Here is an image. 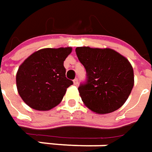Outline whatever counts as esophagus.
Masks as SVG:
<instances>
[{
    "label": "esophagus",
    "instance_id": "1",
    "mask_svg": "<svg viewBox=\"0 0 152 152\" xmlns=\"http://www.w3.org/2000/svg\"><path fill=\"white\" fill-rule=\"evenodd\" d=\"M73 84H74L75 85H79V80H78V79H77V78L73 79Z\"/></svg>",
    "mask_w": 152,
    "mask_h": 152
}]
</instances>
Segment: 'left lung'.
<instances>
[{
	"mask_svg": "<svg viewBox=\"0 0 152 152\" xmlns=\"http://www.w3.org/2000/svg\"><path fill=\"white\" fill-rule=\"evenodd\" d=\"M75 51L86 70V82L78 89L85 106L99 114L121 107L134 86V70L129 60L109 48L83 46Z\"/></svg>",
	"mask_w": 152,
	"mask_h": 152,
	"instance_id": "obj_1",
	"label": "left lung"
}]
</instances>
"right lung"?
I'll return each mask as SVG.
<instances>
[{
    "instance_id": "add662e5",
    "label": "right lung",
    "mask_w": 152,
    "mask_h": 152,
    "mask_svg": "<svg viewBox=\"0 0 152 152\" xmlns=\"http://www.w3.org/2000/svg\"><path fill=\"white\" fill-rule=\"evenodd\" d=\"M71 47L45 48L30 55L18 67L16 83L18 94L28 107L38 111L55 107L73 81L66 78L63 61Z\"/></svg>"
}]
</instances>
